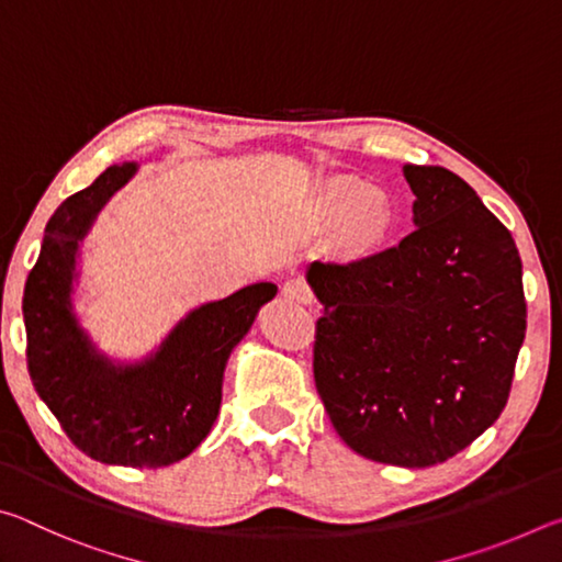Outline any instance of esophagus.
Returning a JSON list of instances; mask_svg holds the SVG:
<instances>
[{"label":"esophagus","instance_id":"esophagus-1","mask_svg":"<svg viewBox=\"0 0 562 562\" xmlns=\"http://www.w3.org/2000/svg\"><path fill=\"white\" fill-rule=\"evenodd\" d=\"M282 294L292 302H300V304H312V300H315V294H312L310 284L304 282L302 278H290L288 282L282 284Z\"/></svg>","mask_w":562,"mask_h":562}]
</instances>
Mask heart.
I'll use <instances>...</instances> for the list:
<instances>
[{
  "label": "heart",
  "instance_id": "1",
  "mask_svg": "<svg viewBox=\"0 0 562 562\" xmlns=\"http://www.w3.org/2000/svg\"><path fill=\"white\" fill-rule=\"evenodd\" d=\"M331 211L347 213L345 235L351 250L369 252L389 240L396 227V207L384 193H364L345 188L331 195Z\"/></svg>",
  "mask_w": 562,
  "mask_h": 562
}]
</instances>
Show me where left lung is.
I'll return each mask as SVG.
<instances>
[{
  "mask_svg": "<svg viewBox=\"0 0 562 562\" xmlns=\"http://www.w3.org/2000/svg\"><path fill=\"white\" fill-rule=\"evenodd\" d=\"M416 231L372 258L312 262L315 384L351 451L426 469L473 443L508 402L526 337L508 227L441 166H404Z\"/></svg>",
  "mask_w": 562,
  "mask_h": 562,
  "instance_id": "1",
  "label": "left lung"
}]
</instances>
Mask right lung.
I'll return each instance as SVG.
<instances>
[{"label": "right lung", "mask_w": 562, "mask_h": 562, "mask_svg": "<svg viewBox=\"0 0 562 562\" xmlns=\"http://www.w3.org/2000/svg\"><path fill=\"white\" fill-rule=\"evenodd\" d=\"M136 164L111 166L56 207L40 260L24 284L26 364L42 402L91 459L160 469L193 453L211 434L223 398L227 357L278 288L258 282L180 319L138 364H113L74 315L76 252L109 198Z\"/></svg>", "instance_id": "1"}]
</instances>
